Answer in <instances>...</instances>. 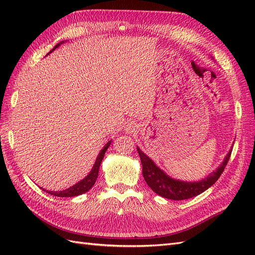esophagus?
Returning a JSON list of instances; mask_svg holds the SVG:
<instances>
[{
    "instance_id": "34e87169",
    "label": "esophagus",
    "mask_w": 255,
    "mask_h": 255,
    "mask_svg": "<svg viewBox=\"0 0 255 255\" xmlns=\"http://www.w3.org/2000/svg\"><path fill=\"white\" fill-rule=\"evenodd\" d=\"M125 129H126V132L128 134H133V133H135L136 130H137V126L135 125L134 122H128Z\"/></svg>"
}]
</instances>
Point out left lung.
Wrapping results in <instances>:
<instances>
[{
	"mask_svg": "<svg viewBox=\"0 0 255 255\" xmlns=\"http://www.w3.org/2000/svg\"><path fill=\"white\" fill-rule=\"evenodd\" d=\"M137 151L141 159L142 174L148 186L160 197L170 200H185L202 194L203 191L210 188L213 184L216 183L223 170H225L230 159L232 149L227 154L225 160L222 161V164L218 167V169H216V171L212 172L210 175H207L205 179L198 182H184L172 179V177L167 175L163 170H160L154 164V161L146 156L138 146Z\"/></svg>",
	"mask_w": 255,
	"mask_h": 255,
	"instance_id": "8db88e82",
	"label": "left lung"
}]
</instances>
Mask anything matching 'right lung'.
Listing matches in <instances>:
<instances>
[{
  "label": "right lung",
  "instance_id": "right-lung-1",
  "mask_svg": "<svg viewBox=\"0 0 255 255\" xmlns=\"http://www.w3.org/2000/svg\"><path fill=\"white\" fill-rule=\"evenodd\" d=\"M63 42L64 41H61L58 44H56L55 47L53 48V50L50 51V53L53 52L56 48H58L59 45L63 43ZM111 142H112V140L107 142L104 145V148L101 151H100L99 155H98V157L96 159V163H95L94 167H92V169H91V171L89 172V174L86 177H84L82 181H80L79 183H76L75 185H73V186L69 187L68 189L61 190V191H49V190L43 189V188H42V190H44L45 192H48V194L53 195V196H55V197H75V196H80L82 194H85V192L88 191L95 185V183H96V181L98 179L100 165H101V163H102V159L104 157V154H105L107 148H109V146H110Z\"/></svg>",
  "mask_w": 255,
  "mask_h": 255
}]
</instances>
